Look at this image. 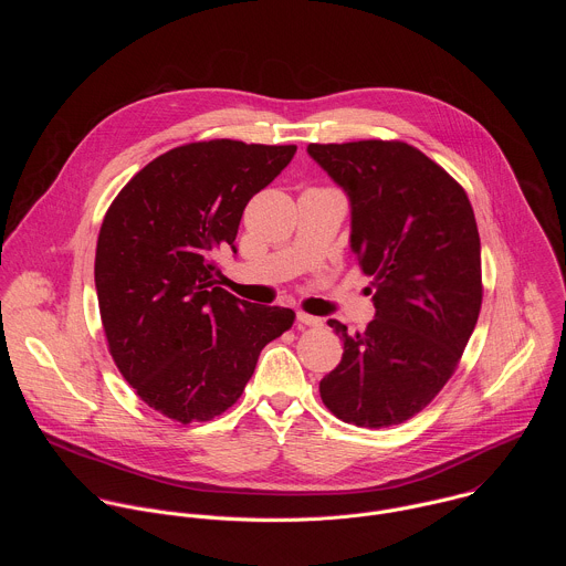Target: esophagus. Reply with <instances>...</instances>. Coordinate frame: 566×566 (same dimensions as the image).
Listing matches in <instances>:
<instances>
[{"mask_svg": "<svg viewBox=\"0 0 566 566\" xmlns=\"http://www.w3.org/2000/svg\"><path fill=\"white\" fill-rule=\"evenodd\" d=\"M295 319H297V327H319L322 319L315 317V315H308L304 311H297L295 313Z\"/></svg>", "mask_w": 566, "mask_h": 566, "instance_id": "1", "label": "esophagus"}]
</instances>
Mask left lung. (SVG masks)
<instances>
[{"mask_svg": "<svg viewBox=\"0 0 566 566\" xmlns=\"http://www.w3.org/2000/svg\"><path fill=\"white\" fill-rule=\"evenodd\" d=\"M347 195L349 247L374 275V319L343 340L319 380L345 423L387 428L421 412L452 376L481 308V244L463 188L423 151L398 140L308 145Z\"/></svg>", "mask_w": 566, "mask_h": 566, "instance_id": "1", "label": "left lung"}]
</instances>
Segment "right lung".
<instances>
[{"instance_id": "right-lung-1", "label": "right lung", "mask_w": 566, "mask_h": 566, "mask_svg": "<svg viewBox=\"0 0 566 566\" xmlns=\"http://www.w3.org/2000/svg\"><path fill=\"white\" fill-rule=\"evenodd\" d=\"M295 145L208 140L147 164L109 206L96 249V293L109 352L149 408L179 423L226 412L260 352L295 313L217 286V255L237 253L247 203Z\"/></svg>"}]
</instances>
